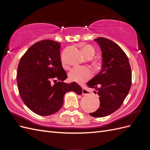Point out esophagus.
<instances>
[{
    "mask_svg": "<svg viewBox=\"0 0 150 150\" xmlns=\"http://www.w3.org/2000/svg\"><path fill=\"white\" fill-rule=\"evenodd\" d=\"M83 94L84 96H86V95H89L90 92L86 88H83Z\"/></svg>",
    "mask_w": 150,
    "mask_h": 150,
    "instance_id": "34e87169",
    "label": "esophagus"
}]
</instances>
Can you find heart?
<instances>
[{"instance_id":"obj_1","label":"heart","mask_w":150,"mask_h":150,"mask_svg":"<svg viewBox=\"0 0 150 150\" xmlns=\"http://www.w3.org/2000/svg\"><path fill=\"white\" fill-rule=\"evenodd\" d=\"M82 52L85 57H92L95 54L93 47L85 46L82 49ZM92 76V71L88 67H75L69 73V78L71 81L78 83H83L88 81Z\"/></svg>"}]
</instances>
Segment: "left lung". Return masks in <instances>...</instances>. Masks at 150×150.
Here are the masks:
<instances>
[{
    "label": "left lung",
    "mask_w": 150,
    "mask_h": 150,
    "mask_svg": "<svg viewBox=\"0 0 150 150\" xmlns=\"http://www.w3.org/2000/svg\"><path fill=\"white\" fill-rule=\"evenodd\" d=\"M94 40L102 51V69L87 85L98 91L100 105L89 115L101 117L118 110L123 103L131 88V69L126 54L117 44L104 38Z\"/></svg>",
    "instance_id": "obj_1"
}]
</instances>
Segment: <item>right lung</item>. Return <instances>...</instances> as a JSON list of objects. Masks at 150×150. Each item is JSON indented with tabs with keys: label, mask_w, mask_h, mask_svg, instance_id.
I'll return each mask as SVG.
<instances>
[{
	"label": "right lung",
	"mask_w": 150,
	"mask_h": 150,
	"mask_svg": "<svg viewBox=\"0 0 150 150\" xmlns=\"http://www.w3.org/2000/svg\"><path fill=\"white\" fill-rule=\"evenodd\" d=\"M60 48L59 43L51 40L36 42L25 52L18 65L17 81L21 97L32 111L40 116L59 110L67 92L82 93V88L76 82H63L67 77L61 61ZM52 80L54 85L51 84Z\"/></svg>",
	"instance_id": "obj_1"
}]
</instances>
